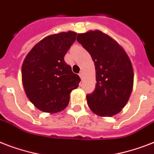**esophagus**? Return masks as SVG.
Masks as SVG:
<instances>
[{"label": "esophagus", "mask_w": 154, "mask_h": 154, "mask_svg": "<svg viewBox=\"0 0 154 154\" xmlns=\"http://www.w3.org/2000/svg\"><path fill=\"white\" fill-rule=\"evenodd\" d=\"M79 77H81V79H82V78H83V73H82V72H81L79 73Z\"/></svg>", "instance_id": "esophagus-1"}]
</instances>
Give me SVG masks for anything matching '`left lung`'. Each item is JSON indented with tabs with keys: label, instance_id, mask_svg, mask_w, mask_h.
Returning <instances> with one entry per match:
<instances>
[{
	"label": "left lung",
	"instance_id": "left-lung-1",
	"mask_svg": "<svg viewBox=\"0 0 154 154\" xmlns=\"http://www.w3.org/2000/svg\"><path fill=\"white\" fill-rule=\"evenodd\" d=\"M77 42L89 52L96 70V88L86 96L89 109L100 117H112L125 106L134 87L129 56L114 39L100 30L78 33Z\"/></svg>",
	"mask_w": 154,
	"mask_h": 154
}]
</instances>
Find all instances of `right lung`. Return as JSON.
<instances>
[{
  "instance_id": "1",
  "label": "right lung",
  "mask_w": 154,
  "mask_h": 154,
  "mask_svg": "<svg viewBox=\"0 0 154 154\" xmlns=\"http://www.w3.org/2000/svg\"><path fill=\"white\" fill-rule=\"evenodd\" d=\"M77 32H61L47 36L32 47L21 67L25 94L36 108L49 113L67 107L70 93L81 81L64 57L76 41Z\"/></svg>"
}]
</instances>
